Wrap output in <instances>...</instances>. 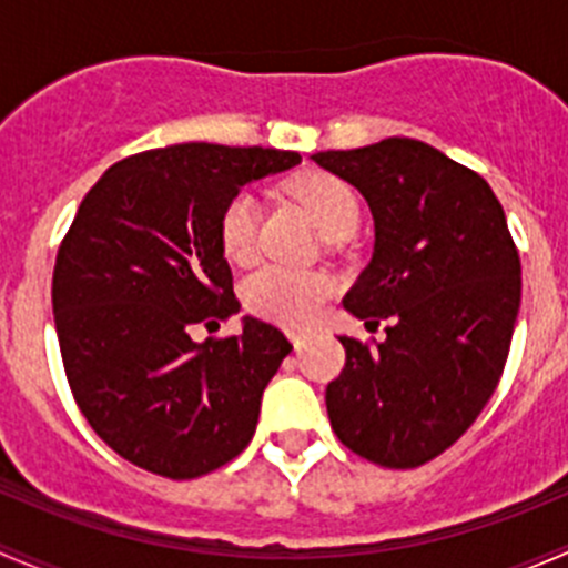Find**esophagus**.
Here are the masks:
<instances>
[{"label": "esophagus", "instance_id": "1", "mask_svg": "<svg viewBox=\"0 0 568 568\" xmlns=\"http://www.w3.org/2000/svg\"><path fill=\"white\" fill-rule=\"evenodd\" d=\"M288 337H291V343H294L296 352H302V348H305L307 332H288Z\"/></svg>", "mask_w": 568, "mask_h": 568}]
</instances>
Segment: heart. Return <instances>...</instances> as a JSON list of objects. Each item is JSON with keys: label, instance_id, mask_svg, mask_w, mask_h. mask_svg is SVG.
<instances>
[{"label": "heart", "instance_id": "heart-1", "mask_svg": "<svg viewBox=\"0 0 568 568\" xmlns=\"http://www.w3.org/2000/svg\"><path fill=\"white\" fill-rule=\"evenodd\" d=\"M291 194L311 211L326 239L354 233L359 222V200L346 181L329 173H307L291 183ZM261 205L255 194L239 192L220 214V247L227 261L247 263L255 255ZM335 291L329 274L311 268L263 266L244 283V302L255 316L277 324L302 326L318 316Z\"/></svg>", "mask_w": 568, "mask_h": 568}]
</instances>
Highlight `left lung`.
Returning a JSON list of instances; mask_svg holds the SVG:
<instances>
[{"instance_id":"8db88e82","label":"left lung","mask_w":568,"mask_h":568,"mask_svg":"<svg viewBox=\"0 0 568 568\" xmlns=\"http://www.w3.org/2000/svg\"><path fill=\"white\" fill-rule=\"evenodd\" d=\"M311 159L374 214V257L343 307L365 326L390 318L382 343L341 335L332 432L379 467H420L473 426L500 382L523 300L517 244L489 183L426 142L390 136Z\"/></svg>"}]
</instances>
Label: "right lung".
Masks as SVG:
<instances>
[{
  "instance_id": "add662e5",
  "label": "right lung",
  "mask_w": 568,
  "mask_h": 568,
  "mask_svg": "<svg viewBox=\"0 0 568 568\" xmlns=\"http://www.w3.org/2000/svg\"><path fill=\"white\" fill-rule=\"evenodd\" d=\"M300 162L186 142L112 164L84 194L57 252L51 305L73 398L125 462L186 480L250 445L261 395L294 346L252 316L205 343L189 329L239 313L220 247L225 203Z\"/></svg>"
}]
</instances>
